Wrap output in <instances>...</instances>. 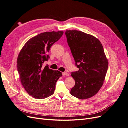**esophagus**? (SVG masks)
<instances>
[{
  "label": "esophagus",
  "instance_id": "34e87169",
  "mask_svg": "<svg viewBox=\"0 0 128 128\" xmlns=\"http://www.w3.org/2000/svg\"><path fill=\"white\" fill-rule=\"evenodd\" d=\"M62 74H63V76H69L68 73L67 72H63V73H62Z\"/></svg>",
  "mask_w": 128,
  "mask_h": 128
}]
</instances>
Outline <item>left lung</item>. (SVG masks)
<instances>
[{
  "label": "left lung",
  "mask_w": 128,
  "mask_h": 128,
  "mask_svg": "<svg viewBox=\"0 0 128 128\" xmlns=\"http://www.w3.org/2000/svg\"><path fill=\"white\" fill-rule=\"evenodd\" d=\"M67 42L79 70L72 73L75 86L72 96L80 100L91 98L99 92L108 69V60L100 42L78 30H66Z\"/></svg>",
  "instance_id": "8db88e82"
}]
</instances>
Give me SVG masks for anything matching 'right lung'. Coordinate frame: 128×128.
Listing matches in <instances>:
<instances>
[{
    "label": "right lung",
    "mask_w": 128,
    "mask_h": 128,
    "mask_svg": "<svg viewBox=\"0 0 128 128\" xmlns=\"http://www.w3.org/2000/svg\"><path fill=\"white\" fill-rule=\"evenodd\" d=\"M63 31L45 32L28 40L20 50L17 68L21 84L28 92L36 99H44L54 93L57 81L62 76L58 70L49 69L42 64L52 45L62 36Z\"/></svg>",
    "instance_id": "obj_1"
}]
</instances>
